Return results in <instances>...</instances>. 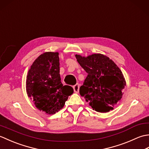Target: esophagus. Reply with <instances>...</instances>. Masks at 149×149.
<instances>
[{
	"label": "esophagus",
	"instance_id": "34e87169",
	"mask_svg": "<svg viewBox=\"0 0 149 149\" xmlns=\"http://www.w3.org/2000/svg\"><path fill=\"white\" fill-rule=\"evenodd\" d=\"M73 88H74V91L75 93H79V85L78 84L74 85V86H73Z\"/></svg>",
	"mask_w": 149,
	"mask_h": 149
}]
</instances>
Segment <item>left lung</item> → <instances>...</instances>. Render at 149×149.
I'll return each mask as SVG.
<instances>
[{
    "mask_svg": "<svg viewBox=\"0 0 149 149\" xmlns=\"http://www.w3.org/2000/svg\"><path fill=\"white\" fill-rule=\"evenodd\" d=\"M75 58L88 74L79 93L93 109L107 113L121 100L125 80L122 71L112 59L101 54Z\"/></svg>",
    "mask_w": 149,
    "mask_h": 149,
    "instance_id": "8db88e82",
    "label": "left lung"
}]
</instances>
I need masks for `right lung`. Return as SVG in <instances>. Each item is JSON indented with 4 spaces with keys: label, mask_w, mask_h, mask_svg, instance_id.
Segmentation results:
<instances>
[{
    "label": "right lung",
    "mask_w": 149,
    "mask_h": 149,
    "mask_svg": "<svg viewBox=\"0 0 149 149\" xmlns=\"http://www.w3.org/2000/svg\"><path fill=\"white\" fill-rule=\"evenodd\" d=\"M58 52H46L33 62L27 73L26 91L36 108L53 115L61 109L72 87L61 82Z\"/></svg>",
    "instance_id": "obj_1"
}]
</instances>
